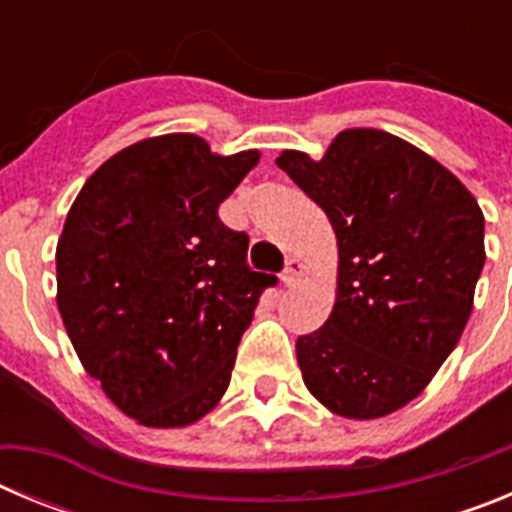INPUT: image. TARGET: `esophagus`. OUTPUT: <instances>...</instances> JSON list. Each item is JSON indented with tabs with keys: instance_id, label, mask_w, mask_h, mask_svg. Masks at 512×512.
I'll use <instances>...</instances> for the list:
<instances>
[{
	"instance_id": "34e87169",
	"label": "esophagus",
	"mask_w": 512,
	"mask_h": 512,
	"mask_svg": "<svg viewBox=\"0 0 512 512\" xmlns=\"http://www.w3.org/2000/svg\"><path fill=\"white\" fill-rule=\"evenodd\" d=\"M302 274H305V264H302L300 259H289L287 266H284V274H282L284 287H292V284L300 282Z\"/></svg>"
}]
</instances>
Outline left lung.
Returning <instances> with one entry per match:
<instances>
[{
	"label": "left lung",
	"mask_w": 512,
	"mask_h": 512,
	"mask_svg": "<svg viewBox=\"0 0 512 512\" xmlns=\"http://www.w3.org/2000/svg\"><path fill=\"white\" fill-rule=\"evenodd\" d=\"M277 166L338 241L336 305L297 338L307 390L343 418L395 413L425 390L472 315L485 215L436 158L384 130H343L320 161L284 151Z\"/></svg>",
	"instance_id": "1"
}]
</instances>
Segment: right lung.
<instances>
[{
	"label": "right lung",
	"mask_w": 512,
	"mask_h": 512,
	"mask_svg": "<svg viewBox=\"0 0 512 512\" xmlns=\"http://www.w3.org/2000/svg\"><path fill=\"white\" fill-rule=\"evenodd\" d=\"M259 151L217 156L192 133L140 140L81 187L58 238V310L89 377L125 415L179 428L215 408L235 348L277 277L217 207Z\"/></svg>",
	"instance_id": "right-lung-1"
}]
</instances>
